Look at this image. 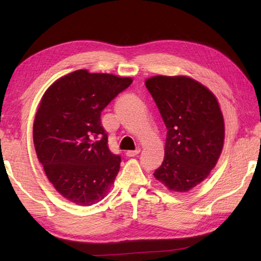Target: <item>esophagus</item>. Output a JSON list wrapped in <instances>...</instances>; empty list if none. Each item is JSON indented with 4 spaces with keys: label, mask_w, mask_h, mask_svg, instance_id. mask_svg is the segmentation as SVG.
<instances>
[{
    "label": "esophagus",
    "mask_w": 261,
    "mask_h": 261,
    "mask_svg": "<svg viewBox=\"0 0 261 261\" xmlns=\"http://www.w3.org/2000/svg\"><path fill=\"white\" fill-rule=\"evenodd\" d=\"M140 152V148H137V149H135V150H127L126 152H125V154L127 157H134V156H136V154H138Z\"/></svg>",
    "instance_id": "esophagus-1"
}]
</instances>
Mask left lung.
<instances>
[{"mask_svg": "<svg viewBox=\"0 0 261 261\" xmlns=\"http://www.w3.org/2000/svg\"><path fill=\"white\" fill-rule=\"evenodd\" d=\"M146 87L167 127L165 158L153 176L170 191H190L206 178L222 151L224 121L218 99L186 76H153Z\"/></svg>", "mask_w": 261, "mask_h": 261, "instance_id": "8db88e82", "label": "left lung"}]
</instances>
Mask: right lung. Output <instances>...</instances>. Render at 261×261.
<instances>
[{"label":"right lung","mask_w":261,"mask_h":261,"mask_svg":"<svg viewBox=\"0 0 261 261\" xmlns=\"http://www.w3.org/2000/svg\"><path fill=\"white\" fill-rule=\"evenodd\" d=\"M130 77L80 69L43 94L33 122V143L49 181L68 201L88 206L107 195L121 156L110 151L102 111L131 85Z\"/></svg>","instance_id":"right-lung-1"}]
</instances>
